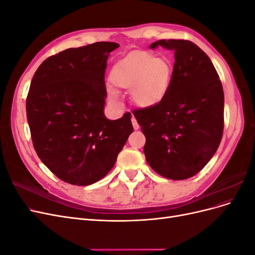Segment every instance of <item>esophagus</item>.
Listing matches in <instances>:
<instances>
[{"instance_id": "esophagus-1", "label": "esophagus", "mask_w": 255, "mask_h": 255, "mask_svg": "<svg viewBox=\"0 0 255 255\" xmlns=\"http://www.w3.org/2000/svg\"><path fill=\"white\" fill-rule=\"evenodd\" d=\"M130 120H132V125H133L134 129H138V128H140V127H139V125H138V122H137V120H136V118L134 117V116H133L132 119H130Z\"/></svg>"}]
</instances>
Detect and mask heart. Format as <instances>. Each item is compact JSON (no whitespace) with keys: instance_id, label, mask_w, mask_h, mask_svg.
Returning a JSON list of instances; mask_svg holds the SVG:
<instances>
[{"instance_id":"b5f03b06","label":"heart","mask_w":255,"mask_h":255,"mask_svg":"<svg viewBox=\"0 0 255 255\" xmlns=\"http://www.w3.org/2000/svg\"><path fill=\"white\" fill-rule=\"evenodd\" d=\"M172 66L163 57L146 51H134L118 60L110 72L115 89H130L132 101L141 107L159 103L170 88ZM113 98L117 92L111 91Z\"/></svg>"}]
</instances>
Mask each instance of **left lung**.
<instances>
[{
  "instance_id": "left-lung-1",
  "label": "left lung",
  "mask_w": 255,
  "mask_h": 255,
  "mask_svg": "<svg viewBox=\"0 0 255 255\" xmlns=\"http://www.w3.org/2000/svg\"><path fill=\"white\" fill-rule=\"evenodd\" d=\"M174 52L170 88L155 105L133 115L145 136L143 152L154 171L170 180L196 175L211 160L223 133L225 96L206 54L189 40L153 42Z\"/></svg>"
}]
</instances>
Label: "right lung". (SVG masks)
Wrapping results in <instances>:
<instances>
[{
	"mask_svg": "<svg viewBox=\"0 0 255 255\" xmlns=\"http://www.w3.org/2000/svg\"><path fill=\"white\" fill-rule=\"evenodd\" d=\"M116 42H96L50 56L35 72L26 116L37 155L66 183L87 186L109 173L133 133L132 115H104L105 69Z\"/></svg>",
	"mask_w": 255,
	"mask_h": 255,
	"instance_id": "right-lung-1",
	"label": "right lung"
}]
</instances>
